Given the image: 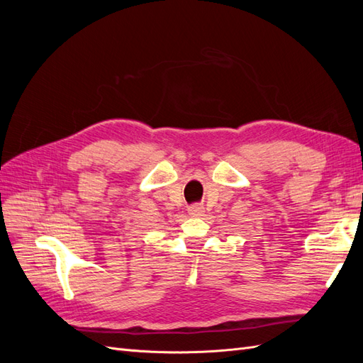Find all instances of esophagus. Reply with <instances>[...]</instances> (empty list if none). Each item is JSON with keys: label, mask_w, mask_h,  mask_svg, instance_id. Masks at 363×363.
Masks as SVG:
<instances>
[{"label": "esophagus", "mask_w": 363, "mask_h": 363, "mask_svg": "<svg viewBox=\"0 0 363 363\" xmlns=\"http://www.w3.org/2000/svg\"><path fill=\"white\" fill-rule=\"evenodd\" d=\"M188 212L191 216H201L204 213V207L200 204H194L188 208Z\"/></svg>", "instance_id": "34e87169"}]
</instances>
